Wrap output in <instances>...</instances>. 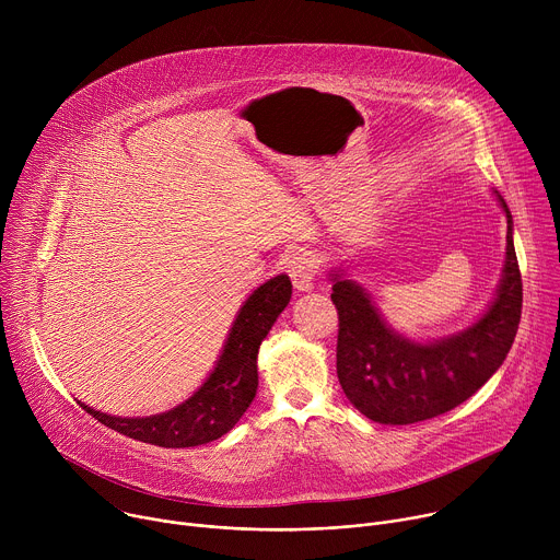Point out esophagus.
<instances>
[{
    "label": "esophagus",
    "instance_id": "esophagus-1",
    "mask_svg": "<svg viewBox=\"0 0 560 560\" xmlns=\"http://www.w3.org/2000/svg\"><path fill=\"white\" fill-rule=\"evenodd\" d=\"M285 272L292 279V285L296 290H310L312 281H314V275H316L314 257L310 253H296L294 257L288 259Z\"/></svg>",
    "mask_w": 560,
    "mask_h": 560
}]
</instances>
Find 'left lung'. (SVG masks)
Instances as JSON below:
<instances>
[{
	"instance_id": "obj_1",
	"label": "left lung",
	"mask_w": 560,
	"mask_h": 560,
	"mask_svg": "<svg viewBox=\"0 0 560 560\" xmlns=\"http://www.w3.org/2000/svg\"><path fill=\"white\" fill-rule=\"evenodd\" d=\"M508 214V257L499 294L481 322L465 332L415 343L385 326L381 314L350 279L332 275V303L339 314L337 374L350 404L376 423L408 425L460 406L505 361L523 307V281Z\"/></svg>"
}]
</instances>
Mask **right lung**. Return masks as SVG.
<instances>
[{
    "instance_id": "right-lung-1",
    "label": "right lung",
    "mask_w": 560,
    "mask_h": 560,
    "mask_svg": "<svg viewBox=\"0 0 560 560\" xmlns=\"http://www.w3.org/2000/svg\"><path fill=\"white\" fill-rule=\"evenodd\" d=\"M292 294V283L279 275L257 288L238 312L225 348L208 381L171 412L145 419H119L82 406L102 425L159 447H195L234 428L257 394V352Z\"/></svg>"
}]
</instances>
